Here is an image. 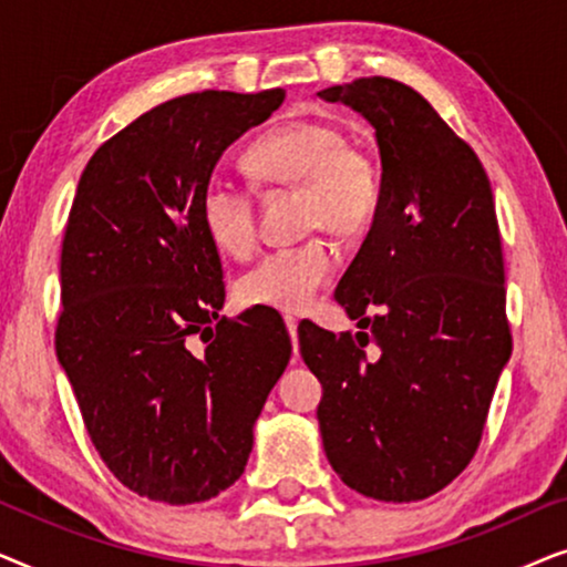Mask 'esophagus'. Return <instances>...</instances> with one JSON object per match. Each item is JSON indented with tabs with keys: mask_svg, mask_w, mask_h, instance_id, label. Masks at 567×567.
<instances>
[{
	"mask_svg": "<svg viewBox=\"0 0 567 567\" xmlns=\"http://www.w3.org/2000/svg\"><path fill=\"white\" fill-rule=\"evenodd\" d=\"M284 322H286V330H289V336H291L293 353H297V348H299V340H297V328H299V320H297V317L286 315V317H284Z\"/></svg>",
	"mask_w": 567,
	"mask_h": 567,
	"instance_id": "34e87169",
	"label": "esophagus"
}]
</instances>
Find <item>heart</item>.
Here are the masks:
<instances>
[{"mask_svg": "<svg viewBox=\"0 0 567 567\" xmlns=\"http://www.w3.org/2000/svg\"><path fill=\"white\" fill-rule=\"evenodd\" d=\"M260 183L299 190L301 229L355 237L374 219L382 200L377 162L346 144L343 131L324 121H286L268 128L245 154ZM198 216L216 250L243 258L258 243L250 193L227 177L212 175L198 196ZM340 262L338 247L324 235L274 250L247 268L235 284L245 307L305 312L330 284Z\"/></svg>", "mask_w": 567, "mask_h": 567, "instance_id": "b5f03b06", "label": "heart"}]
</instances>
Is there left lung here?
<instances>
[{"label": "left lung", "mask_w": 567, "mask_h": 567, "mask_svg": "<svg viewBox=\"0 0 567 567\" xmlns=\"http://www.w3.org/2000/svg\"><path fill=\"white\" fill-rule=\"evenodd\" d=\"M317 95L359 111L382 157V200L336 289L361 332L299 328L324 454L355 493L423 501L472 462L511 355L491 181L408 84L361 76Z\"/></svg>", "instance_id": "left-lung-1"}]
</instances>
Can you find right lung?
I'll use <instances>...</instances> for the list:
<instances>
[{
    "instance_id": "add662e5",
    "label": "right lung",
    "mask_w": 567,
    "mask_h": 567,
    "mask_svg": "<svg viewBox=\"0 0 567 567\" xmlns=\"http://www.w3.org/2000/svg\"><path fill=\"white\" fill-rule=\"evenodd\" d=\"M284 97L167 100L107 138L76 185L56 355L100 460L150 501L188 506L227 491L291 359L276 315L219 317L221 258L198 216L221 152Z\"/></svg>"
}]
</instances>
